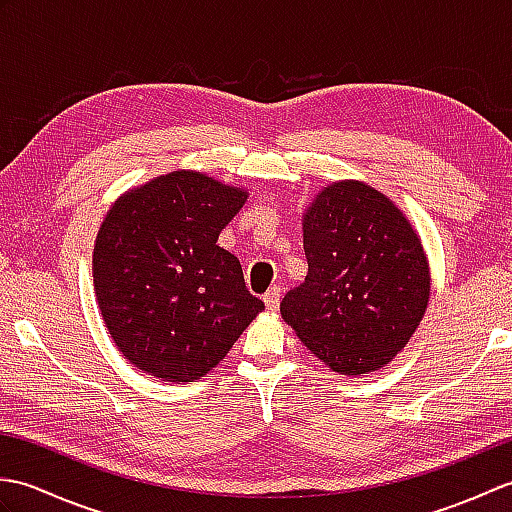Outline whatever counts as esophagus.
<instances>
[{"mask_svg":"<svg viewBox=\"0 0 512 512\" xmlns=\"http://www.w3.org/2000/svg\"><path fill=\"white\" fill-rule=\"evenodd\" d=\"M279 299H281V288L279 286H273L270 288L266 295H264V303H266V308L270 310V312H275L277 308H279Z\"/></svg>","mask_w":512,"mask_h":512,"instance_id":"esophagus-1","label":"esophagus"}]
</instances>
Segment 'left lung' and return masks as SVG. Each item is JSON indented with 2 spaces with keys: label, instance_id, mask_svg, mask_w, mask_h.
<instances>
[{
  "label": "left lung",
  "instance_id": "left-lung-1",
  "mask_svg": "<svg viewBox=\"0 0 512 512\" xmlns=\"http://www.w3.org/2000/svg\"><path fill=\"white\" fill-rule=\"evenodd\" d=\"M306 281L281 301L301 343L343 376L385 367L420 325L431 273L420 235L361 180L323 187L303 213Z\"/></svg>",
  "mask_w": 512,
  "mask_h": 512
}]
</instances>
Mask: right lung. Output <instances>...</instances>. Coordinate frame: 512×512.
Returning <instances> with one entry per match:
<instances>
[{
  "instance_id": "1",
  "label": "right lung",
  "mask_w": 512,
  "mask_h": 512,
  "mask_svg": "<svg viewBox=\"0 0 512 512\" xmlns=\"http://www.w3.org/2000/svg\"><path fill=\"white\" fill-rule=\"evenodd\" d=\"M246 200V189L180 169L110 206L92 277L105 328L134 367L167 383H193L264 310L239 259L217 246Z\"/></svg>"
}]
</instances>
